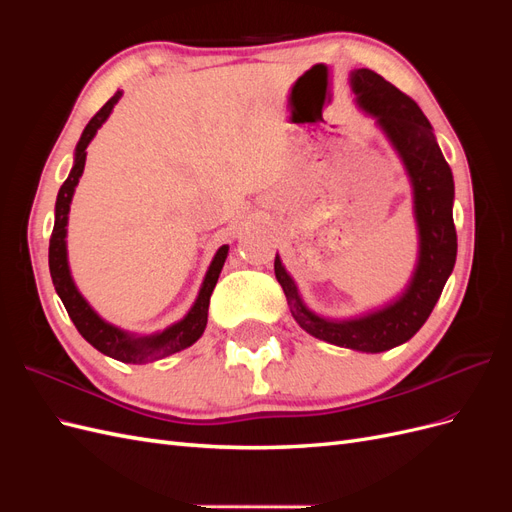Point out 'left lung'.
Returning <instances> with one entry per match:
<instances>
[{"mask_svg":"<svg viewBox=\"0 0 512 512\" xmlns=\"http://www.w3.org/2000/svg\"><path fill=\"white\" fill-rule=\"evenodd\" d=\"M354 94L367 113L374 115L389 134L414 185V209L421 232V258L404 297L393 305L359 320L333 322L318 318L303 305L297 286L275 256V277L284 288L292 318L299 327L324 342L361 352H384L423 327L436 307L442 288L455 267L457 230L453 222L455 185L451 166L431 132L418 104L384 81L374 70L361 68L352 74Z\"/></svg>","mask_w":512,"mask_h":512,"instance_id":"8db88e82","label":"left lung"}]
</instances>
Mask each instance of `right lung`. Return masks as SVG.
Masks as SVG:
<instances>
[{"label":"right lung","mask_w":512,"mask_h":512,"mask_svg":"<svg viewBox=\"0 0 512 512\" xmlns=\"http://www.w3.org/2000/svg\"><path fill=\"white\" fill-rule=\"evenodd\" d=\"M121 98V91L108 100L100 111L89 119V123L83 130V136L79 145H76V158H74V168L70 177L64 181V185L59 188L57 194V203H55V226L51 232V241H49V269H51V277L55 290L59 294L61 303H64L66 312L70 316V320L74 322L76 331H79L87 342L94 346L96 350H100L106 356H113V359L121 361V363H149V361H158L164 359L168 354H175L183 348L192 346L196 339L203 335L205 327H207V312H209V299L211 292L218 284L220 271L224 267V260L228 254V245H222L218 254H215L211 267L207 271V277L203 282V288H200L198 299L194 303V307L188 312L181 322L173 324V327L151 335V337H130L123 331L111 327L106 324L102 318H98V314L87 305V301L81 297L79 290H76L72 277H70V269H68V258H66V224H68V211H70V203H72V194L76 183H79V177L83 175L85 168V158H87V145L94 134L98 132V128L106 121V117L111 115L113 106L117 104V100Z\"/></svg>","instance_id":"add662e5"}]
</instances>
